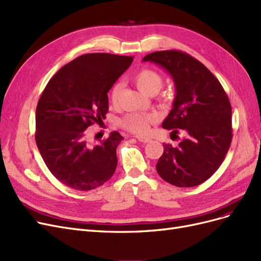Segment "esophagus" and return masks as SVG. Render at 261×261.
<instances>
[{
	"label": "esophagus",
	"mask_w": 261,
	"mask_h": 261,
	"mask_svg": "<svg viewBox=\"0 0 261 261\" xmlns=\"http://www.w3.org/2000/svg\"><path fill=\"white\" fill-rule=\"evenodd\" d=\"M137 140L139 141V143H143V144H148L151 141V139H150L149 137H144V136H136Z\"/></svg>",
	"instance_id": "esophagus-1"
}]
</instances>
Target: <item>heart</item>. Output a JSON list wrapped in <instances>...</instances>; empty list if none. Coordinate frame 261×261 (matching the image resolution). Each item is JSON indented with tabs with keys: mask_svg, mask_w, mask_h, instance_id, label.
<instances>
[{
	"mask_svg": "<svg viewBox=\"0 0 261 261\" xmlns=\"http://www.w3.org/2000/svg\"><path fill=\"white\" fill-rule=\"evenodd\" d=\"M133 81L137 86V88L148 96H154L160 91L163 86V77L155 70L150 68L140 69L133 77ZM121 90L122 86L120 84H115L112 87L111 92H110V99H111L113 105L117 103ZM156 120L158 115L153 113L133 112L126 114L122 118L121 125L125 129L132 133L146 134L150 128V124L156 122Z\"/></svg>",
	"mask_w": 261,
	"mask_h": 261,
	"instance_id": "heart-1",
	"label": "heart"
}]
</instances>
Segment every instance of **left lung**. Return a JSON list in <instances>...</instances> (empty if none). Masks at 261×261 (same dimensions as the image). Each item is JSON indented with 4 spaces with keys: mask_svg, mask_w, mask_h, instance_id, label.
I'll return each instance as SVG.
<instances>
[{
    "mask_svg": "<svg viewBox=\"0 0 261 261\" xmlns=\"http://www.w3.org/2000/svg\"><path fill=\"white\" fill-rule=\"evenodd\" d=\"M143 61L164 68L175 84L173 108L162 127L186 133L177 147L163 144V154L155 165L158 174L177 187L199 185L219 169L230 148V100L215 75L187 53L158 51Z\"/></svg>",
    "mask_w": 261,
    "mask_h": 261,
    "instance_id": "8db88e82",
    "label": "left lung"
}]
</instances>
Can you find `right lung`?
<instances>
[{
    "mask_svg": "<svg viewBox=\"0 0 261 261\" xmlns=\"http://www.w3.org/2000/svg\"><path fill=\"white\" fill-rule=\"evenodd\" d=\"M133 60L84 54L63 66L45 86L36 110V143L46 167L64 185L91 191L114 174L116 148L124 138L114 130L91 146L86 129L105 120L108 92Z\"/></svg>",
    "mask_w": 261,
    "mask_h": 261,
    "instance_id": "obj_1",
    "label": "right lung"
}]
</instances>
